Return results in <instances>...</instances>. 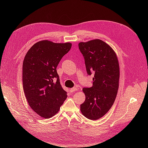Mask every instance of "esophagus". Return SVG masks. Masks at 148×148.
<instances>
[{
    "mask_svg": "<svg viewBox=\"0 0 148 148\" xmlns=\"http://www.w3.org/2000/svg\"><path fill=\"white\" fill-rule=\"evenodd\" d=\"M77 90V88H76V87H73V88H71L70 89V91H71V92H74V91H76Z\"/></svg>",
    "mask_w": 148,
    "mask_h": 148,
    "instance_id": "esophagus-1",
    "label": "esophagus"
}]
</instances>
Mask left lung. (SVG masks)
I'll list each match as a JSON object with an SVG mask.
<instances>
[{
	"instance_id": "8db88e82",
	"label": "left lung",
	"mask_w": 148,
	"mask_h": 148,
	"mask_svg": "<svg viewBox=\"0 0 148 148\" xmlns=\"http://www.w3.org/2000/svg\"><path fill=\"white\" fill-rule=\"evenodd\" d=\"M88 75L92 74V86L84 88L86 99L80 105L83 115L95 120L103 117L112 106L117 95L120 69L117 57L112 47L100 39L79 42Z\"/></svg>"
}]
</instances>
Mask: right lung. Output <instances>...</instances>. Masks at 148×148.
Instances as JSON below:
<instances>
[{
	"instance_id": "obj_1",
	"label": "right lung",
	"mask_w": 148,
	"mask_h": 148,
	"mask_svg": "<svg viewBox=\"0 0 148 148\" xmlns=\"http://www.w3.org/2000/svg\"><path fill=\"white\" fill-rule=\"evenodd\" d=\"M71 44L44 40L34 44L23 63V87L29 106L44 119L53 117L66 99L57 66L70 50Z\"/></svg>"
}]
</instances>
